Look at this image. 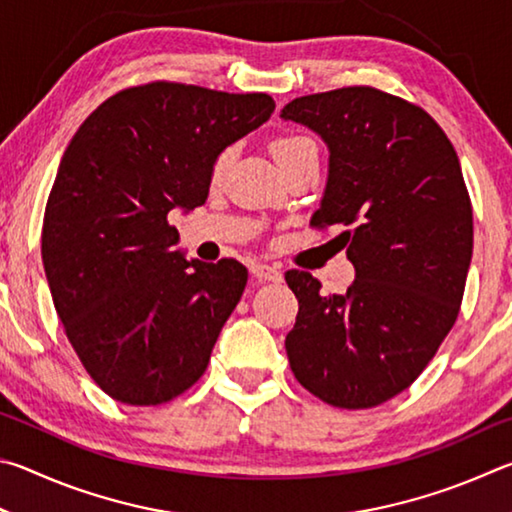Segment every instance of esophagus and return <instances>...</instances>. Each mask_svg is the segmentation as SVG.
I'll use <instances>...</instances> for the list:
<instances>
[{
  "instance_id": "esophagus-1",
  "label": "esophagus",
  "mask_w": 512,
  "mask_h": 512,
  "mask_svg": "<svg viewBox=\"0 0 512 512\" xmlns=\"http://www.w3.org/2000/svg\"><path fill=\"white\" fill-rule=\"evenodd\" d=\"M251 274H254L258 281H272V283H281L283 281V274L276 270V267L265 265V263H254V265H251Z\"/></svg>"
}]
</instances>
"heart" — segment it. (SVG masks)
Returning a JSON list of instances; mask_svg holds the SVG:
<instances>
[{
	"mask_svg": "<svg viewBox=\"0 0 512 512\" xmlns=\"http://www.w3.org/2000/svg\"><path fill=\"white\" fill-rule=\"evenodd\" d=\"M308 143H312L308 137H299V134H290V137H281V139H276V141L272 143V155H274V159L281 164L283 159H288V157L292 155V152H297L299 148L308 146ZM229 157H231V150H224V152H220L218 157H215L213 166H211V177H213V179H220V177H222L224 168H227V164H229Z\"/></svg>",
	"mask_w": 512,
	"mask_h": 512,
	"instance_id": "1",
	"label": "heart"
}]
</instances>
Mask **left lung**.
Listing matches in <instances>:
<instances>
[{"instance_id": "obj_1", "label": "left lung", "mask_w": 512, "mask_h": 512, "mask_svg": "<svg viewBox=\"0 0 512 512\" xmlns=\"http://www.w3.org/2000/svg\"><path fill=\"white\" fill-rule=\"evenodd\" d=\"M281 119L328 146V182L312 227H344L355 281L321 294L285 274L299 299L285 337L294 378L342 409H369L423 373L459 317L472 261V204L456 150L423 107L375 87L294 98Z\"/></svg>"}]
</instances>
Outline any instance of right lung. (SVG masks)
<instances>
[{
  "label": "right lung",
  "instance_id": "1",
  "mask_svg": "<svg viewBox=\"0 0 512 512\" xmlns=\"http://www.w3.org/2000/svg\"><path fill=\"white\" fill-rule=\"evenodd\" d=\"M274 107L267 94L157 80L107 98L69 141L42 263L78 360L114 400L161 405L206 371L247 270L188 261L168 215L206 202L215 157Z\"/></svg>",
  "mask_w": 512,
  "mask_h": 512
}]
</instances>
